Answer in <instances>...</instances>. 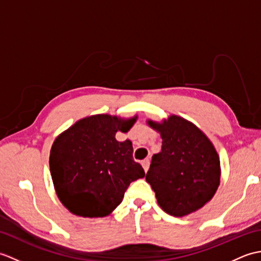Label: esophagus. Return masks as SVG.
I'll list each match as a JSON object with an SVG mask.
<instances>
[{
    "label": "esophagus",
    "mask_w": 261,
    "mask_h": 261,
    "mask_svg": "<svg viewBox=\"0 0 261 261\" xmlns=\"http://www.w3.org/2000/svg\"><path fill=\"white\" fill-rule=\"evenodd\" d=\"M149 159H145V160H142V163H141V165H142V167H143V169H145V171L147 173L148 171V169H149Z\"/></svg>",
    "instance_id": "1"
}]
</instances>
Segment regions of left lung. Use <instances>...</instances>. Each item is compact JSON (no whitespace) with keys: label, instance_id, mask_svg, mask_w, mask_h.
Masks as SVG:
<instances>
[{"label":"left lung","instance_id":"1","mask_svg":"<svg viewBox=\"0 0 261 261\" xmlns=\"http://www.w3.org/2000/svg\"><path fill=\"white\" fill-rule=\"evenodd\" d=\"M160 134L162 151L153 154L146 180L166 213L181 218L208 203L220 185V157L202 130L178 115L147 120Z\"/></svg>","mask_w":261,"mask_h":261}]
</instances>
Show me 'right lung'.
Segmentation results:
<instances>
[{
    "instance_id": "obj_1",
    "label": "right lung",
    "mask_w": 261,
    "mask_h": 261,
    "mask_svg": "<svg viewBox=\"0 0 261 261\" xmlns=\"http://www.w3.org/2000/svg\"><path fill=\"white\" fill-rule=\"evenodd\" d=\"M138 116L95 114L79 120L55 139L49 167L59 201L70 213L103 218L123 199L131 181L145 177L130 140L118 141Z\"/></svg>"
}]
</instances>
